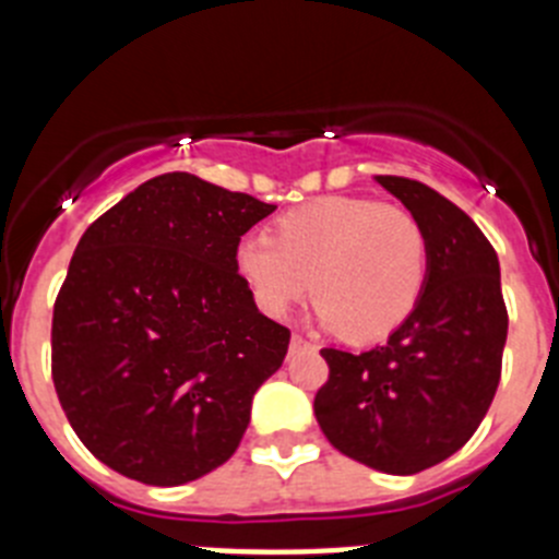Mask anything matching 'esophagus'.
Masks as SVG:
<instances>
[{
    "instance_id": "obj_1",
    "label": "esophagus",
    "mask_w": 559,
    "mask_h": 559,
    "mask_svg": "<svg viewBox=\"0 0 559 559\" xmlns=\"http://www.w3.org/2000/svg\"><path fill=\"white\" fill-rule=\"evenodd\" d=\"M305 349H313V344L302 335H290V353H305Z\"/></svg>"
}]
</instances>
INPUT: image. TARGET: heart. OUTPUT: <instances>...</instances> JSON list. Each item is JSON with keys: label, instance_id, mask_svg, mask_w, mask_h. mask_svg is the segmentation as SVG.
<instances>
[{"label": "heart", "instance_id": "heart-1", "mask_svg": "<svg viewBox=\"0 0 559 559\" xmlns=\"http://www.w3.org/2000/svg\"><path fill=\"white\" fill-rule=\"evenodd\" d=\"M235 271L265 316L288 313L310 288L341 338H386L417 308L428 243L403 210L364 195H324L280 215L274 237L246 235Z\"/></svg>", "mask_w": 559, "mask_h": 559}]
</instances>
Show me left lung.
I'll list each match as a JSON object with an SVG mask.
<instances>
[{"label": "left lung", "mask_w": 559, "mask_h": 559, "mask_svg": "<svg viewBox=\"0 0 559 559\" xmlns=\"http://www.w3.org/2000/svg\"><path fill=\"white\" fill-rule=\"evenodd\" d=\"M374 181L426 235V288L386 344L360 355L322 349L330 378L313 412L335 451L372 471L412 476L476 433L501 380L510 319L498 254L471 215L423 181Z\"/></svg>", "instance_id": "left-lung-1"}]
</instances>
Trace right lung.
<instances>
[{"instance_id": "1", "label": "right lung", "mask_w": 559, "mask_h": 559, "mask_svg": "<svg viewBox=\"0 0 559 559\" xmlns=\"http://www.w3.org/2000/svg\"><path fill=\"white\" fill-rule=\"evenodd\" d=\"M274 210L165 173L83 231L52 310V380L111 471L179 487L237 451L290 341L235 271L240 237Z\"/></svg>"}]
</instances>
